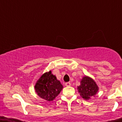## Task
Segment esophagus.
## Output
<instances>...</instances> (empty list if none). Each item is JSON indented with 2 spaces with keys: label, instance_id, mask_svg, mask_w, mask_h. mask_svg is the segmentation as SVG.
<instances>
[{
  "label": "esophagus",
  "instance_id": "1",
  "mask_svg": "<svg viewBox=\"0 0 122 122\" xmlns=\"http://www.w3.org/2000/svg\"><path fill=\"white\" fill-rule=\"evenodd\" d=\"M65 86H66V87H69V86H71V83L70 82H66L65 84Z\"/></svg>",
  "mask_w": 122,
  "mask_h": 122
}]
</instances>
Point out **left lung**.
<instances>
[{
    "instance_id": "1",
    "label": "left lung",
    "mask_w": 122,
    "mask_h": 122,
    "mask_svg": "<svg viewBox=\"0 0 122 122\" xmlns=\"http://www.w3.org/2000/svg\"><path fill=\"white\" fill-rule=\"evenodd\" d=\"M80 86L77 87L78 92L81 97L88 100L95 97L98 92V87L95 81L89 76H84L81 81Z\"/></svg>"
}]
</instances>
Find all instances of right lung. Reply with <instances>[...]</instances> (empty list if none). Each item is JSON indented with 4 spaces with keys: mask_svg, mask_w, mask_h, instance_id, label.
<instances>
[{
    "mask_svg": "<svg viewBox=\"0 0 122 122\" xmlns=\"http://www.w3.org/2000/svg\"><path fill=\"white\" fill-rule=\"evenodd\" d=\"M62 89L63 86L57 79L56 76L52 74L51 71L44 73L35 86L38 95L48 101H53Z\"/></svg>",
    "mask_w": 122,
    "mask_h": 122,
    "instance_id": "right-lung-1",
    "label": "right lung"
}]
</instances>
